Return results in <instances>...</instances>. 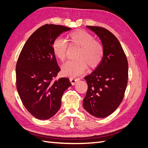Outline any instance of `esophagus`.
Here are the masks:
<instances>
[{
	"instance_id": "esophagus-1",
	"label": "esophagus",
	"mask_w": 148,
	"mask_h": 148,
	"mask_svg": "<svg viewBox=\"0 0 148 148\" xmlns=\"http://www.w3.org/2000/svg\"><path fill=\"white\" fill-rule=\"evenodd\" d=\"M70 81L71 84L74 85V84H76V83H77L78 81V78H70Z\"/></svg>"
}]
</instances>
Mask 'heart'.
Listing matches in <instances>:
<instances>
[{
	"mask_svg": "<svg viewBox=\"0 0 148 148\" xmlns=\"http://www.w3.org/2000/svg\"><path fill=\"white\" fill-rule=\"evenodd\" d=\"M68 41L71 46L79 47L77 52L78 59L69 60L62 67L65 76L77 77L83 74L87 69V64L95 67L100 63L104 49L102 44L95 39L92 35L84 30H76L68 35ZM68 44L65 39L57 38L53 42L52 51L60 60L64 62L66 58Z\"/></svg>",
	"mask_w": 148,
	"mask_h": 148,
	"instance_id": "obj_1",
	"label": "heart"
}]
</instances>
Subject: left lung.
I'll list each match as a JSON object with an SVG mask.
<instances>
[{
  "label": "left lung",
  "mask_w": 148,
  "mask_h": 148,
  "mask_svg": "<svg viewBox=\"0 0 148 148\" xmlns=\"http://www.w3.org/2000/svg\"><path fill=\"white\" fill-rule=\"evenodd\" d=\"M101 40L104 54L100 64L84 79L88 84L83 99L84 109L97 118H104L117 109L123 99L128 78L126 55L118 39L107 29L87 26Z\"/></svg>",
  "instance_id": "1"
}]
</instances>
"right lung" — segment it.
<instances>
[{
  "instance_id": "obj_1",
  "label": "right lung",
  "mask_w": 148,
  "mask_h": 148,
  "mask_svg": "<svg viewBox=\"0 0 148 148\" xmlns=\"http://www.w3.org/2000/svg\"><path fill=\"white\" fill-rule=\"evenodd\" d=\"M66 26L46 24L31 35L16 65V85L21 101L34 117L47 120L59 110L63 94L71 84L67 78L55 79L60 71L52 51L54 40Z\"/></svg>"
}]
</instances>
